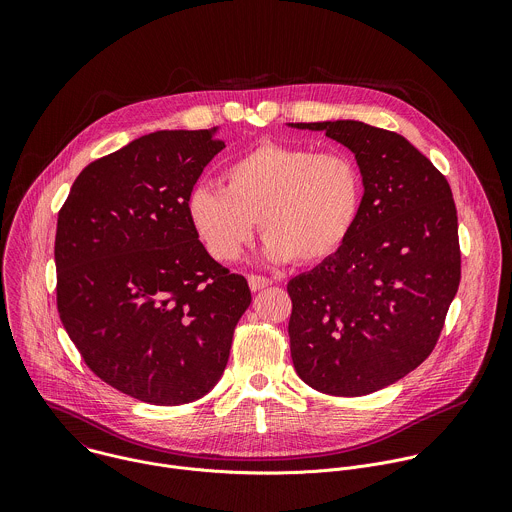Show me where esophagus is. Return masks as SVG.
Segmentation results:
<instances>
[{
  "instance_id": "obj_1",
  "label": "esophagus",
  "mask_w": 512,
  "mask_h": 512,
  "mask_svg": "<svg viewBox=\"0 0 512 512\" xmlns=\"http://www.w3.org/2000/svg\"><path fill=\"white\" fill-rule=\"evenodd\" d=\"M273 283V279H269V277H263V275H249V287L253 289V291H259V289H263V287H269Z\"/></svg>"
}]
</instances>
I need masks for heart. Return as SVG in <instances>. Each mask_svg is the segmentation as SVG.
<instances>
[{"label":"heart","mask_w":512,"mask_h":512,"mask_svg":"<svg viewBox=\"0 0 512 512\" xmlns=\"http://www.w3.org/2000/svg\"><path fill=\"white\" fill-rule=\"evenodd\" d=\"M221 186H196L186 198L190 227L206 253L235 261L259 218L263 253L283 263H320L350 235L362 202V178L344 152L263 143L233 160Z\"/></svg>","instance_id":"heart-1"}]
</instances>
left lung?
Returning <instances> with one entry per match:
<instances>
[{
  "instance_id": "left-lung-1",
  "label": "left lung",
  "mask_w": 512,
  "mask_h": 512,
  "mask_svg": "<svg viewBox=\"0 0 512 512\" xmlns=\"http://www.w3.org/2000/svg\"><path fill=\"white\" fill-rule=\"evenodd\" d=\"M291 127L346 145L364 186L342 247L287 283L291 360L316 391L369 395L417 369L442 334L462 273L452 190L395 131L348 119Z\"/></svg>"
}]
</instances>
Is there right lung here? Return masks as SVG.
I'll use <instances>...</instances> for the list:
<instances>
[{"mask_svg": "<svg viewBox=\"0 0 512 512\" xmlns=\"http://www.w3.org/2000/svg\"><path fill=\"white\" fill-rule=\"evenodd\" d=\"M214 129L156 131L91 162L58 212L56 306L87 367L152 405L206 395L251 304L194 235L186 198L225 148Z\"/></svg>", "mask_w": 512, "mask_h": 512, "instance_id": "right-lung-1", "label": "right lung"}]
</instances>
